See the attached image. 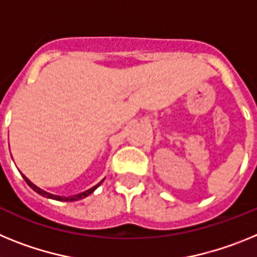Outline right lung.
I'll return each instance as SVG.
<instances>
[{
    "instance_id": "add662e5",
    "label": "right lung",
    "mask_w": 257,
    "mask_h": 257,
    "mask_svg": "<svg viewBox=\"0 0 257 257\" xmlns=\"http://www.w3.org/2000/svg\"><path fill=\"white\" fill-rule=\"evenodd\" d=\"M23 178H24V180L27 181V184H28L29 187H31L32 189L35 190V192H37L38 194H41V196L46 197V198L56 199V201H63V202H72V201H78V199H82V198H85V197L90 196V194H91V193L94 192V190L96 189V188L99 187V185H100L101 183H103V181H100V183L97 184V185H95V187H92L91 189L86 190V192L79 193V194H76V196H70V197H60V196H55V194H51V193H47V192H45V190H42V189H41V188L36 187L35 184L32 183V181L29 180L28 178H26V176H24V175H23Z\"/></svg>"
}]
</instances>
